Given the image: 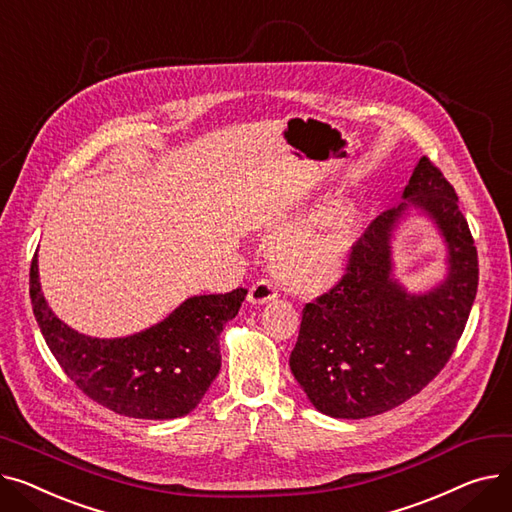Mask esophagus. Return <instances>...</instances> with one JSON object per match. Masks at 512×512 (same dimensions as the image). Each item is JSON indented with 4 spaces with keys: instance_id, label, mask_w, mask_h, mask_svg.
I'll use <instances>...</instances> for the list:
<instances>
[{
    "instance_id": "obj_1",
    "label": "esophagus",
    "mask_w": 512,
    "mask_h": 512,
    "mask_svg": "<svg viewBox=\"0 0 512 512\" xmlns=\"http://www.w3.org/2000/svg\"><path fill=\"white\" fill-rule=\"evenodd\" d=\"M278 294H280V290H278V286H276L272 280L261 278V280H257V282L251 286V290H249V301H251L253 305H259V303L274 301V299L278 297Z\"/></svg>"
}]
</instances>
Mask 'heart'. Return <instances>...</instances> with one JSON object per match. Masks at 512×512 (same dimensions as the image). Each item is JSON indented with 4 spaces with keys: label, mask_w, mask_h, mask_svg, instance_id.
Listing matches in <instances>:
<instances>
[{
    "label": "heart",
    "mask_w": 512,
    "mask_h": 512,
    "mask_svg": "<svg viewBox=\"0 0 512 512\" xmlns=\"http://www.w3.org/2000/svg\"><path fill=\"white\" fill-rule=\"evenodd\" d=\"M355 220L348 205H334L311 222L286 230L272 249L280 276L301 288L334 282L353 247Z\"/></svg>",
    "instance_id": "b5f03b06"
}]
</instances>
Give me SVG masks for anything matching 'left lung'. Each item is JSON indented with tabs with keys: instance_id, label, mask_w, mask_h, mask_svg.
Masks as SVG:
<instances>
[{
	"instance_id": "8db88e82",
	"label": "left lung",
	"mask_w": 512,
	"mask_h": 512,
	"mask_svg": "<svg viewBox=\"0 0 512 512\" xmlns=\"http://www.w3.org/2000/svg\"><path fill=\"white\" fill-rule=\"evenodd\" d=\"M405 199L438 222L450 274L411 297L390 278V232L407 209L375 218L348 253L342 278L303 309L290 369L313 407L338 419L386 413L419 394L452 357L477 294V249L452 184L423 155Z\"/></svg>"
}]
</instances>
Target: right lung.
<instances>
[{
  "label": "right lung",
  "mask_w": 512,
  "mask_h": 512,
  "mask_svg": "<svg viewBox=\"0 0 512 512\" xmlns=\"http://www.w3.org/2000/svg\"><path fill=\"white\" fill-rule=\"evenodd\" d=\"M247 292L201 294L141 334L99 340L70 330L51 313L37 255L31 261V303L49 351L91 400L134 419H174L199 405L222 367L220 334Z\"/></svg>",
  "instance_id": "1"
}]
</instances>
